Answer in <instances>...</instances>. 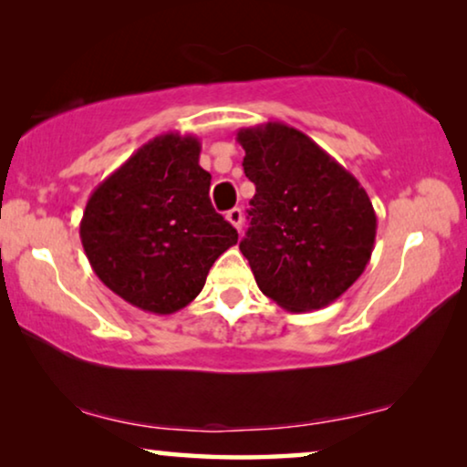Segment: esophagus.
<instances>
[{
    "mask_svg": "<svg viewBox=\"0 0 467 467\" xmlns=\"http://www.w3.org/2000/svg\"><path fill=\"white\" fill-rule=\"evenodd\" d=\"M225 219H227L229 223H232V225L240 232V229H242V210H240V208H232V210H229V213L225 214Z\"/></svg>",
    "mask_w": 467,
    "mask_h": 467,
    "instance_id": "34e87169",
    "label": "esophagus"
}]
</instances>
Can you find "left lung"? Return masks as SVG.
Instances as JSON below:
<instances>
[{"instance_id":"1","label":"left lung","mask_w":467,"mask_h":467,"mask_svg":"<svg viewBox=\"0 0 467 467\" xmlns=\"http://www.w3.org/2000/svg\"><path fill=\"white\" fill-rule=\"evenodd\" d=\"M257 193L240 251L257 286L289 312L336 302L369 264L376 213L359 181L278 120L238 131Z\"/></svg>"}]
</instances>
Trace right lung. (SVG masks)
Returning <instances> with one entry per match:
<instances>
[{
  "label": "right lung",
  "mask_w": 467,
  "mask_h": 467,
  "mask_svg": "<svg viewBox=\"0 0 467 467\" xmlns=\"http://www.w3.org/2000/svg\"><path fill=\"white\" fill-rule=\"evenodd\" d=\"M195 136L163 133L98 184L80 221L93 272L136 308L171 315L193 302L238 232L210 203Z\"/></svg>",
  "instance_id": "obj_1"
}]
</instances>
